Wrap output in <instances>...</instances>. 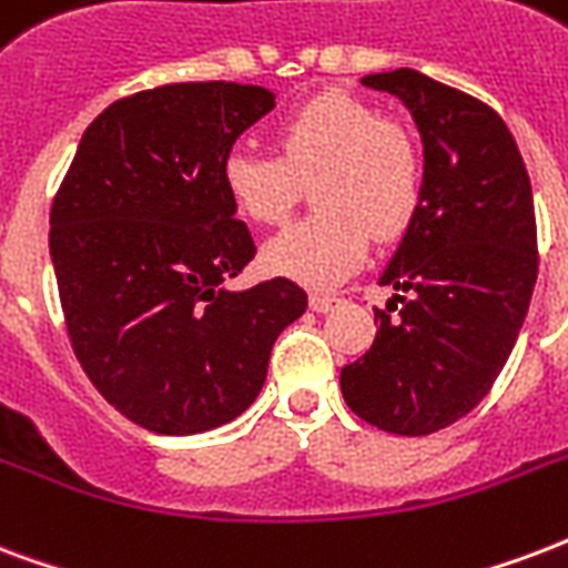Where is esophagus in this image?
Returning <instances> with one entry per match:
<instances>
[{"label":"esophagus","instance_id":"obj_1","mask_svg":"<svg viewBox=\"0 0 568 568\" xmlns=\"http://www.w3.org/2000/svg\"><path fill=\"white\" fill-rule=\"evenodd\" d=\"M338 296H329V293H311V308L317 311V314H326L338 305Z\"/></svg>","mask_w":568,"mask_h":568}]
</instances>
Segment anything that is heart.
I'll return each mask as SVG.
<instances>
[{"mask_svg": "<svg viewBox=\"0 0 568 568\" xmlns=\"http://www.w3.org/2000/svg\"><path fill=\"white\" fill-rule=\"evenodd\" d=\"M275 155L230 149L221 185L254 224H284L311 182L314 215L266 245V266L329 287L362 266L371 236L392 242L410 227L425 194V161L407 128L377 106L326 92L290 110L272 131Z\"/></svg>", "mask_w": 568, "mask_h": 568, "instance_id": "heart-1", "label": "heart"}]
</instances>
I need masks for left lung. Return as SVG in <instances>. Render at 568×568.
I'll use <instances>...</instances> for the list:
<instances>
[{"label":"left lung","mask_w":568,"mask_h":568,"mask_svg":"<svg viewBox=\"0 0 568 568\" xmlns=\"http://www.w3.org/2000/svg\"><path fill=\"white\" fill-rule=\"evenodd\" d=\"M362 83L400 98L425 143V194L383 272L404 296L374 308L377 338L341 368L368 425L425 437L479 404L509 359L539 272L530 176L497 110L398 68Z\"/></svg>","instance_id":"obj_1"}]
</instances>
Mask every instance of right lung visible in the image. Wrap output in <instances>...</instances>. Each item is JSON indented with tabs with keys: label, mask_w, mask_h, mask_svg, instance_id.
<instances>
[{
	"label": "right lung",
	"mask_w": 568,
	"mask_h": 568,
	"mask_svg": "<svg viewBox=\"0 0 568 568\" xmlns=\"http://www.w3.org/2000/svg\"><path fill=\"white\" fill-rule=\"evenodd\" d=\"M275 95L168 83L119 98L87 128L50 206V257L77 362L125 419L200 434L236 419L268 353L302 317L290 278L224 290L257 248L221 185V158Z\"/></svg>",
	"instance_id": "right-lung-1"
}]
</instances>
